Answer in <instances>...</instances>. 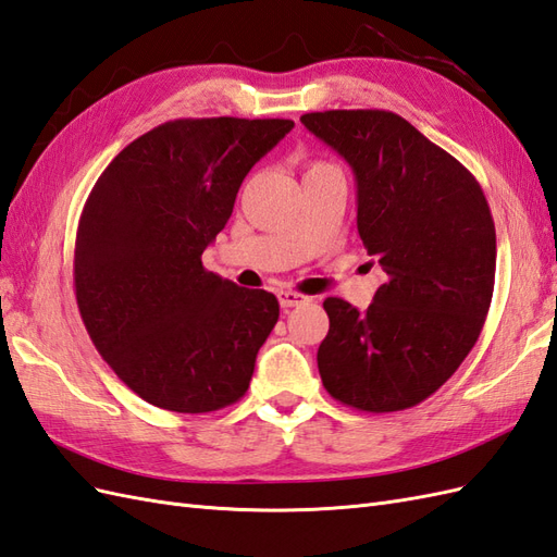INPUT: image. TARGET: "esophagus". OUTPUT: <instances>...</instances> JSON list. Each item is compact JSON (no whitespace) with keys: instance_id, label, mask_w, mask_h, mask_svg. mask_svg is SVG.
<instances>
[{"instance_id":"34e87169","label":"esophagus","mask_w":557,"mask_h":557,"mask_svg":"<svg viewBox=\"0 0 557 557\" xmlns=\"http://www.w3.org/2000/svg\"><path fill=\"white\" fill-rule=\"evenodd\" d=\"M278 302L283 309H290V307H299V305H307L309 297L302 293H295V290H281L278 293Z\"/></svg>"}]
</instances>
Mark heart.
Instances as JSON below:
<instances>
[{
    "instance_id": "obj_1",
    "label": "heart",
    "mask_w": 557,
    "mask_h": 557,
    "mask_svg": "<svg viewBox=\"0 0 557 557\" xmlns=\"http://www.w3.org/2000/svg\"><path fill=\"white\" fill-rule=\"evenodd\" d=\"M319 169H333V166H327V163H313L309 171H319Z\"/></svg>"
}]
</instances>
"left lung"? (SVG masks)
<instances>
[{
  "label": "left lung",
  "mask_w": 557,
  "mask_h": 557,
  "mask_svg": "<svg viewBox=\"0 0 557 557\" xmlns=\"http://www.w3.org/2000/svg\"><path fill=\"white\" fill-rule=\"evenodd\" d=\"M302 124L351 166L360 242L386 276L366 311L323 302V386L363 412L412 408L453 377L483 330L497 267L487 199L453 154L394 112L327 110Z\"/></svg>",
  "instance_id": "1"
}]
</instances>
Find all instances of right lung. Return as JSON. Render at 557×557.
Listing matches in <instances>:
<instances>
[{"label": "right lung", "instance_id": "1", "mask_svg": "<svg viewBox=\"0 0 557 557\" xmlns=\"http://www.w3.org/2000/svg\"><path fill=\"white\" fill-rule=\"evenodd\" d=\"M290 119H175L98 177L74 244V293L96 349L157 408L213 412L242 398L278 299L206 272L238 187Z\"/></svg>", "mask_w": 557, "mask_h": 557}]
</instances>
